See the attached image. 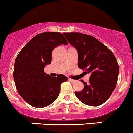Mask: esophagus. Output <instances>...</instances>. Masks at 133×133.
I'll use <instances>...</instances> for the list:
<instances>
[{"label": "esophagus", "instance_id": "34e87169", "mask_svg": "<svg viewBox=\"0 0 133 133\" xmlns=\"http://www.w3.org/2000/svg\"><path fill=\"white\" fill-rule=\"evenodd\" d=\"M68 81H69L70 82H71V83H75V82H76V81L74 80V79H70V78H69V79H68Z\"/></svg>", "mask_w": 133, "mask_h": 133}]
</instances>
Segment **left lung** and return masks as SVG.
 Returning <instances> with one entry per match:
<instances>
[{"instance_id": "1", "label": "left lung", "mask_w": 133, "mask_h": 133, "mask_svg": "<svg viewBox=\"0 0 133 133\" xmlns=\"http://www.w3.org/2000/svg\"><path fill=\"white\" fill-rule=\"evenodd\" d=\"M78 52V66L90 74L89 83L83 81L84 88L76 91L77 98L88 106L104 103L116 87L119 66L113 53L94 37L79 32L63 33Z\"/></svg>"}]
</instances>
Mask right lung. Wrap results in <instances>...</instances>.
<instances>
[{"mask_svg":"<svg viewBox=\"0 0 133 133\" xmlns=\"http://www.w3.org/2000/svg\"><path fill=\"white\" fill-rule=\"evenodd\" d=\"M67 45L60 32L37 35L20 50L15 61L13 78L18 92L29 104L41 108L51 104L58 97L60 85L68 78L63 74L50 77L44 72L50 64L52 52L60 45Z\"/></svg>","mask_w":133,"mask_h":133,"instance_id":"add662e5","label":"right lung"}]
</instances>
